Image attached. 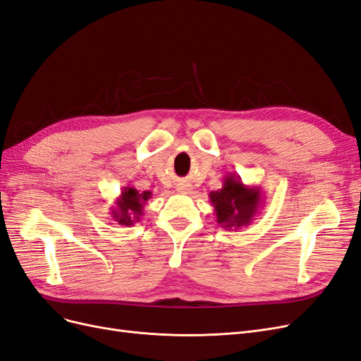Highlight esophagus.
<instances>
[{
  "instance_id": "obj_1",
  "label": "esophagus",
  "mask_w": 361,
  "mask_h": 361,
  "mask_svg": "<svg viewBox=\"0 0 361 361\" xmlns=\"http://www.w3.org/2000/svg\"><path fill=\"white\" fill-rule=\"evenodd\" d=\"M177 190H178L180 193H190L192 188H190L189 184H177Z\"/></svg>"
}]
</instances>
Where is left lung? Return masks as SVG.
I'll return each mask as SVG.
<instances>
[{"label": "left lung", "instance_id": "left-lung-1", "mask_svg": "<svg viewBox=\"0 0 361 361\" xmlns=\"http://www.w3.org/2000/svg\"><path fill=\"white\" fill-rule=\"evenodd\" d=\"M208 197L214 207L216 222L226 229L247 226L262 202L258 185H246L237 176H225L222 189L210 192Z\"/></svg>", "mask_w": 361, "mask_h": 361}]
</instances>
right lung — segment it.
<instances>
[{"label":"right lung","instance_id":"right-lung-1","mask_svg":"<svg viewBox=\"0 0 361 361\" xmlns=\"http://www.w3.org/2000/svg\"><path fill=\"white\" fill-rule=\"evenodd\" d=\"M151 196L153 195L149 190L141 192L135 189L133 185H126L115 201V207H111L112 219L120 225H133L144 214V207L148 200H151Z\"/></svg>","mask_w":361,"mask_h":361}]
</instances>
